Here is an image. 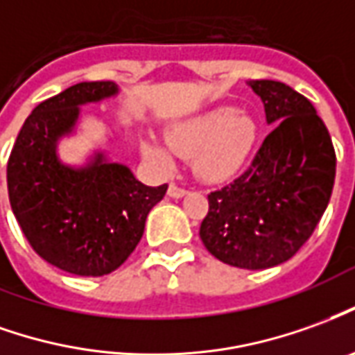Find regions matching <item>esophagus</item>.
I'll use <instances>...</instances> for the list:
<instances>
[{
	"mask_svg": "<svg viewBox=\"0 0 355 355\" xmlns=\"http://www.w3.org/2000/svg\"><path fill=\"white\" fill-rule=\"evenodd\" d=\"M167 194H169L171 198H182V196L186 194V188H182V186H178V184H169Z\"/></svg>",
	"mask_w": 355,
	"mask_h": 355,
	"instance_id": "1",
	"label": "esophagus"
}]
</instances>
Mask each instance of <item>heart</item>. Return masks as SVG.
Masks as SVG:
<instances>
[{
	"mask_svg": "<svg viewBox=\"0 0 355 355\" xmlns=\"http://www.w3.org/2000/svg\"><path fill=\"white\" fill-rule=\"evenodd\" d=\"M165 140L167 146L142 138L144 157L165 169L177 153L188 157L196 177L220 182L244 169L259 140V125L246 111L219 105L171 123L165 128Z\"/></svg>",
	"mask_w": 355,
	"mask_h": 355,
	"instance_id": "1",
	"label": "heart"
}]
</instances>
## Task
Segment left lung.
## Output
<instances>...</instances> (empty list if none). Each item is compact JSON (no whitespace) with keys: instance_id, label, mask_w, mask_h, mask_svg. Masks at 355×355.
Masks as SVG:
<instances>
[{"instance_id":"left-lung-1","label":"left lung","mask_w":355,"mask_h":355,"mask_svg":"<svg viewBox=\"0 0 355 355\" xmlns=\"http://www.w3.org/2000/svg\"><path fill=\"white\" fill-rule=\"evenodd\" d=\"M272 130L252 165L207 194L200 227L207 252L238 269L288 261L313 234L333 194L336 155L311 101L277 80H254Z\"/></svg>"}]
</instances>
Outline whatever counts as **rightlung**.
Wrapping results in <instances>:
<instances>
[{
  "instance_id": "add662e5",
  "label": "right lung",
  "mask_w": 355,
  "mask_h": 355,
  "mask_svg": "<svg viewBox=\"0 0 355 355\" xmlns=\"http://www.w3.org/2000/svg\"><path fill=\"white\" fill-rule=\"evenodd\" d=\"M117 92L111 80L80 83L42 101L7 161L9 202L22 234L42 259L78 277H103L125 263L167 192V184H142L103 153L80 169L57 157V140L73 130L80 105Z\"/></svg>"
}]
</instances>
